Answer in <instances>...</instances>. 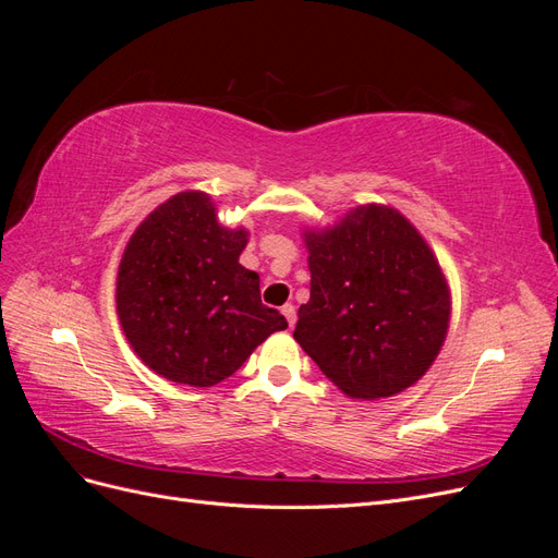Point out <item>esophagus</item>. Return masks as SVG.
<instances>
[{
    "mask_svg": "<svg viewBox=\"0 0 558 558\" xmlns=\"http://www.w3.org/2000/svg\"><path fill=\"white\" fill-rule=\"evenodd\" d=\"M281 314L286 316V320H289V326L293 328V326H295V320H298L295 307H293V305H283V307H281Z\"/></svg>",
    "mask_w": 558,
    "mask_h": 558,
    "instance_id": "esophagus-1",
    "label": "esophagus"
}]
</instances>
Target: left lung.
Returning <instances> with one entry per match:
<instances>
[{
  "label": "left lung",
  "instance_id": "left-lung-1",
  "mask_svg": "<svg viewBox=\"0 0 558 558\" xmlns=\"http://www.w3.org/2000/svg\"><path fill=\"white\" fill-rule=\"evenodd\" d=\"M310 302L295 342L356 400L402 393L428 373L451 318L433 248L398 209L359 205L328 228H305Z\"/></svg>",
  "mask_w": 558,
  "mask_h": 558
}]
</instances>
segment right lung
<instances>
[{
  "label": "right lung",
  "mask_w": 558,
  "mask_h": 558,
  "mask_svg": "<svg viewBox=\"0 0 558 558\" xmlns=\"http://www.w3.org/2000/svg\"><path fill=\"white\" fill-rule=\"evenodd\" d=\"M246 228L218 223L205 191L165 199L132 232L116 277V312L144 365L174 384L209 388L289 324L260 302L240 265Z\"/></svg>",
  "instance_id": "1"
}]
</instances>
